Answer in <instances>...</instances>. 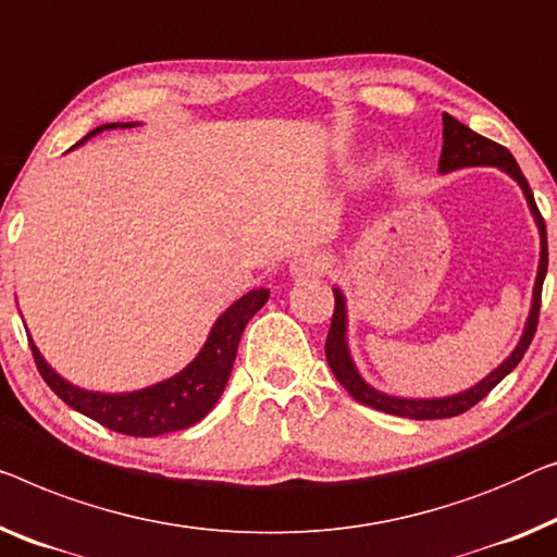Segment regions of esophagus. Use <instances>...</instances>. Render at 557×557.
<instances>
[{
	"mask_svg": "<svg viewBox=\"0 0 557 557\" xmlns=\"http://www.w3.org/2000/svg\"><path fill=\"white\" fill-rule=\"evenodd\" d=\"M292 276L294 278H313V276H321L329 269V259L321 251H313V248H309V251H301L296 256V259L292 261Z\"/></svg>",
	"mask_w": 557,
	"mask_h": 557,
	"instance_id": "obj_1",
	"label": "esophagus"
}]
</instances>
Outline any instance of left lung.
Here are the masks:
<instances>
[{
  "mask_svg": "<svg viewBox=\"0 0 557 557\" xmlns=\"http://www.w3.org/2000/svg\"><path fill=\"white\" fill-rule=\"evenodd\" d=\"M442 158H440V173L457 171V168H470V165H495L503 168L507 175H512L515 181L520 183L522 193H525L530 211L535 215V223L540 228V265H537V278H535V292H533V309H530L525 332H522L520 344L515 346V351L507 357L503 364H499L493 374H487L480 384H474L472 389L462 394H455V397L445 399H401V397H389V394H382L369 386L364 379L359 376L357 367L349 357V349H346V304L344 296L338 288H334V313H332V326H329L326 334V361L332 367L334 376L342 382L346 392L351 394L354 399L361 401V405L379 409L384 414H397V417H409V419H445V417H457L467 412V409L478 405L480 399H485L495 386L503 382V379L512 372L515 367L520 364V359L525 357L530 342L537 332V319H540V298H543V281L547 273V233H545V221L540 215L535 206V196L530 190V185L522 175L520 165L515 163L512 152L505 148V145L493 143L490 138H482L470 127L459 123L453 115H442Z\"/></svg>",
  "mask_w": 557,
  "mask_h": 557,
  "instance_id": "obj_1",
  "label": "left lung"
}]
</instances>
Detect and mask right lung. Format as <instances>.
Segmentation results:
<instances>
[{"label":"right lung","mask_w":557,"mask_h":557,"mask_svg":"<svg viewBox=\"0 0 557 557\" xmlns=\"http://www.w3.org/2000/svg\"><path fill=\"white\" fill-rule=\"evenodd\" d=\"M117 125H100L95 127V133L110 131ZM127 127V125H123ZM87 135V138H90ZM87 138L79 140L83 145ZM269 288H256V292L246 294L231 306L223 317L215 321L211 329V336L203 344V349L181 374H175L165 382L152 384L148 389L131 392V394H100V392H87L79 386L64 382V379L47 364L42 354L35 344H32V357L39 374L47 382V386L58 394V397L85 417L95 419L102 426H108L112 432L131 434V437H156V434L178 432L185 426L196 424L203 419L215 401L221 399L228 382L233 361H236V349L240 342V334L248 321L253 319V313L269 301Z\"/></svg>","instance_id":"add662e5"}]
</instances>
